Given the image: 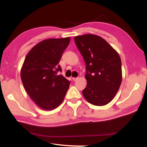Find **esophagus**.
Segmentation results:
<instances>
[{"label":"esophagus","instance_id":"obj_1","mask_svg":"<svg viewBox=\"0 0 147 147\" xmlns=\"http://www.w3.org/2000/svg\"><path fill=\"white\" fill-rule=\"evenodd\" d=\"M78 80V78H72V80H73L74 82L76 81V80Z\"/></svg>","mask_w":147,"mask_h":147}]
</instances>
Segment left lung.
<instances>
[{
    "mask_svg": "<svg viewBox=\"0 0 147 147\" xmlns=\"http://www.w3.org/2000/svg\"><path fill=\"white\" fill-rule=\"evenodd\" d=\"M86 63L87 85L82 93L89 103L104 106L113 100L122 83L121 59L106 40L93 34L74 37Z\"/></svg>",
    "mask_w": 147,
    "mask_h": 147,
    "instance_id": "left-lung-1",
    "label": "left lung"
}]
</instances>
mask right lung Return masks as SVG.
<instances>
[{
    "mask_svg": "<svg viewBox=\"0 0 147 147\" xmlns=\"http://www.w3.org/2000/svg\"><path fill=\"white\" fill-rule=\"evenodd\" d=\"M70 37L45 39L29 51L21 70L24 88L34 102L45 110H52L62 102L70 82L63 76L59 62Z\"/></svg>",
    "mask_w": 147,
    "mask_h": 147,
    "instance_id": "add662e5",
    "label": "right lung"
}]
</instances>
